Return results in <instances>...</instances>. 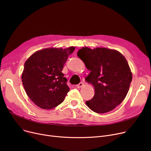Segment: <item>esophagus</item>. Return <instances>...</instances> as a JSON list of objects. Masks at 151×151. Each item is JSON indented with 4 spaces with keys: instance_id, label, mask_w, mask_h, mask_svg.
I'll return each mask as SVG.
<instances>
[{
    "instance_id": "obj_1",
    "label": "esophagus",
    "mask_w": 151,
    "mask_h": 151,
    "mask_svg": "<svg viewBox=\"0 0 151 151\" xmlns=\"http://www.w3.org/2000/svg\"><path fill=\"white\" fill-rule=\"evenodd\" d=\"M84 85V84H83V83H79L78 84H77V85H76V87L77 88H81V87L83 86Z\"/></svg>"
}]
</instances>
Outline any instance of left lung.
<instances>
[{
    "label": "left lung",
    "instance_id": "1",
    "mask_svg": "<svg viewBox=\"0 0 151 151\" xmlns=\"http://www.w3.org/2000/svg\"><path fill=\"white\" fill-rule=\"evenodd\" d=\"M78 56L91 70L86 81L95 89L94 96L86 104L93 112L105 113L121 104L129 90L132 74L126 59L116 50L83 47Z\"/></svg>",
    "mask_w": 151,
    "mask_h": 151
}]
</instances>
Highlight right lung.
Listing matches in <instances>:
<instances>
[{
  "mask_svg": "<svg viewBox=\"0 0 151 151\" xmlns=\"http://www.w3.org/2000/svg\"><path fill=\"white\" fill-rule=\"evenodd\" d=\"M75 49L73 46L64 50L46 48L26 60L22 82L28 97L37 106L50 109L64 100L69 88L62 70Z\"/></svg>",
  "mask_w": 151,
  "mask_h": 151,
  "instance_id": "obj_1",
  "label": "right lung"
}]
</instances>
